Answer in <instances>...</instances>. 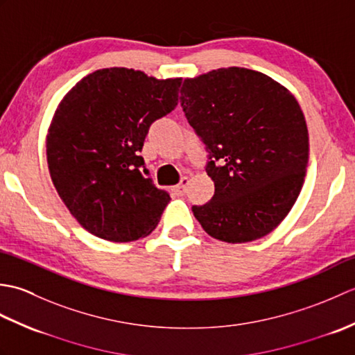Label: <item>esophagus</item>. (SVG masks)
<instances>
[{"label":"esophagus","instance_id":"1","mask_svg":"<svg viewBox=\"0 0 355 355\" xmlns=\"http://www.w3.org/2000/svg\"><path fill=\"white\" fill-rule=\"evenodd\" d=\"M187 184H189V178L187 177H184L182 182H180L175 187H173V192H175L178 197H183V195L186 193V191H187Z\"/></svg>","mask_w":355,"mask_h":355}]
</instances>
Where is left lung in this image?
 Instances as JSON below:
<instances>
[{
    "label": "left lung",
    "mask_w": 355,
    "mask_h": 355,
    "mask_svg": "<svg viewBox=\"0 0 355 355\" xmlns=\"http://www.w3.org/2000/svg\"><path fill=\"white\" fill-rule=\"evenodd\" d=\"M180 102L206 143L215 195L192 212L210 236L229 244L275 230L306 175L308 128L296 97L261 71L229 67L186 78Z\"/></svg>",
    "instance_id": "1"
}]
</instances>
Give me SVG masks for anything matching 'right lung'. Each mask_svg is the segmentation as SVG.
I'll return each instance as SVG.
<instances>
[{"mask_svg":"<svg viewBox=\"0 0 355 355\" xmlns=\"http://www.w3.org/2000/svg\"><path fill=\"white\" fill-rule=\"evenodd\" d=\"M182 78L157 79L111 67L82 78L47 131L51 182L70 214L92 235L112 243L148 236L171 197L143 168L150 123L177 107Z\"/></svg>","mask_w":355,"mask_h":355,"instance_id":"obj_1","label":"right lung"}]
</instances>
